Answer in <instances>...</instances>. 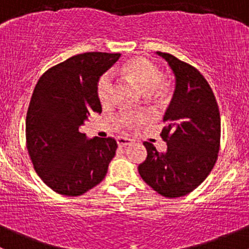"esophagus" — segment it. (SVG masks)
Returning <instances> with one entry per match:
<instances>
[{
	"label": "esophagus",
	"instance_id": "1",
	"mask_svg": "<svg viewBox=\"0 0 249 249\" xmlns=\"http://www.w3.org/2000/svg\"><path fill=\"white\" fill-rule=\"evenodd\" d=\"M132 142H133V140L129 139V138H127V137H119V138H117V143H119L120 147H124V146L130 145Z\"/></svg>",
	"mask_w": 249,
	"mask_h": 249
}]
</instances>
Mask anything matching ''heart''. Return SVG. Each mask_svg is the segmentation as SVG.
I'll return each instance as SVG.
<instances>
[{"label":"heart","instance_id":"1","mask_svg":"<svg viewBox=\"0 0 249 249\" xmlns=\"http://www.w3.org/2000/svg\"><path fill=\"white\" fill-rule=\"evenodd\" d=\"M122 71L127 78H129L145 94H152L160 87L162 74L153 62L145 57H134L127 61L122 66ZM97 94L99 102L103 106L111 103L114 96V83L110 74H104L97 86ZM147 120L146 115L142 114H124L122 115L120 122L125 128H130L134 124H143Z\"/></svg>","mask_w":249,"mask_h":249}]
</instances>
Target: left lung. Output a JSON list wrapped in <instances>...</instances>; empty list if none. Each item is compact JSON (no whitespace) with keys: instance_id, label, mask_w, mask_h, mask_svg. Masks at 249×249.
<instances>
[{"instance_id":"left-lung-1","label":"left lung","mask_w":249,"mask_h":249,"mask_svg":"<svg viewBox=\"0 0 249 249\" xmlns=\"http://www.w3.org/2000/svg\"><path fill=\"white\" fill-rule=\"evenodd\" d=\"M175 76V91L163 116L165 152L145 142L147 157L138 170L146 183L166 198L191 193L207 178L217 160L220 116L216 98L204 76L191 65L157 51Z\"/></svg>"}]
</instances>
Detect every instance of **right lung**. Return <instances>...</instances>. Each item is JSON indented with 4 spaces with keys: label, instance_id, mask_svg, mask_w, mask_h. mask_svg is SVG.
<instances>
[{
    "label": "right lung",
    "instance_id": "obj_1",
    "mask_svg": "<svg viewBox=\"0 0 249 249\" xmlns=\"http://www.w3.org/2000/svg\"><path fill=\"white\" fill-rule=\"evenodd\" d=\"M120 56L75 55L45 71L35 87L26 116L27 150L36 173L56 193L81 196L106 178L116 140L89 139L79 127L102 112L97 86Z\"/></svg>",
    "mask_w": 249,
    "mask_h": 249
}]
</instances>
